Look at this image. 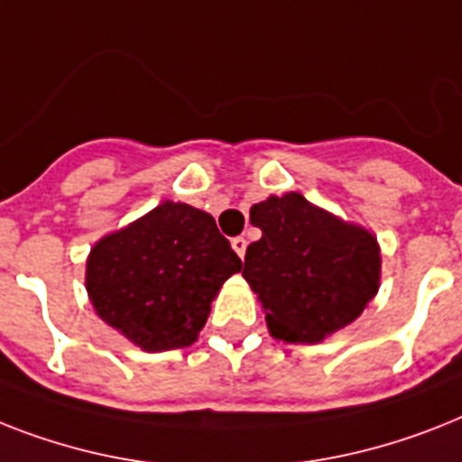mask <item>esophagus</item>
Instances as JSON below:
<instances>
[{"label": "esophagus", "mask_w": 462, "mask_h": 462, "mask_svg": "<svg viewBox=\"0 0 462 462\" xmlns=\"http://www.w3.org/2000/svg\"><path fill=\"white\" fill-rule=\"evenodd\" d=\"M232 249H235V254H237L239 258H244V254H246V239L244 237L232 239Z\"/></svg>", "instance_id": "obj_1"}]
</instances>
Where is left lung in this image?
<instances>
[{"instance_id":"left-lung-1","label":"left lung","mask_w":462,"mask_h":462,"mask_svg":"<svg viewBox=\"0 0 462 462\" xmlns=\"http://www.w3.org/2000/svg\"><path fill=\"white\" fill-rule=\"evenodd\" d=\"M263 232L244 256V280L261 301L270 335L318 344L361 316L380 290V244L299 192L251 206Z\"/></svg>"}]
</instances>
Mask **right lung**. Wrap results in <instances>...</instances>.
<instances>
[{
    "label": "right lung",
    "mask_w": 462,
    "mask_h": 462,
    "mask_svg": "<svg viewBox=\"0 0 462 462\" xmlns=\"http://www.w3.org/2000/svg\"><path fill=\"white\" fill-rule=\"evenodd\" d=\"M239 270L211 213L166 199L89 249L85 287L108 328L159 354L197 341L213 299Z\"/></svg>",
    "instance_id": "1"
}]
</instances>
